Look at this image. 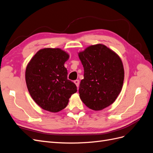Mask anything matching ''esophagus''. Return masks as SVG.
<instances>
[{
    "label": "esophagus",
    "instance_id": "1",
    "mask_svg": "<svg viewBox=\"0 0 153 153\" xmlns=\"http://www.w3.org/2000/svg\"><path fill=\"white\" fill-rule=\"evenodd\" d=\"M74 83H75V84L76 85V87L78 88V87H79V84H80L79 80H76L74 81Z\"/></svg>",
    "mask_w": 153,
    "mask_h": 153
}]
</instances>
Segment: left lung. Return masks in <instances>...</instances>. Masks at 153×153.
<instances>
[{
	"mask_svg": "<svg viewBox=\"0 0 153 153\" xmlns=\"http://www.w3.org/2000/svg\"><path fill=\"white\" fill-rule=\"evenodd\" d=\"M84 69L79 94L88 108L101 110L112 105L121 92L124 78L121 58L105 45L97 44L78 53Z\"/></svg>",
	"mask_w": 153,
	"mask_h": 153,
	"instance_id": "1",
	"label": "left lung"
}]
</instances>
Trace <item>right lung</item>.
<instances>
[{
  "label": "right lung",
  "instance_id": "obj_1",
  "mask_svg": "<svg viewBox=\"0 0 153 153\" xmlns=\"http://www.w3.org/2000/svg\"><path fill=\"white\" fill-rule=\"evenodd\" d=\"M69 55L60 48L41 49L31 59L25 70V81L32 98L41 108L58 112L65 108L76 85L68 80L64 63Z\"/></svg>",
  "mask_w": 153,
  "mask_h": 153
}]
</instances>
